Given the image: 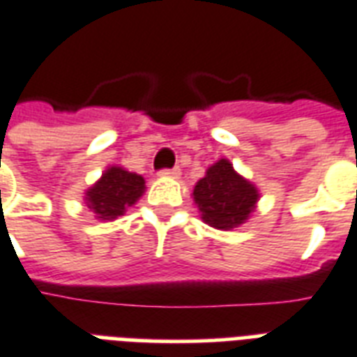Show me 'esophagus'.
Listing matches in <instances>:
<instances>
[{
  "instance_id": "esophagus-1",
  "label": "esophagus",
  "mask_w": 357,
  "mask_h": 357,
  "mask_svg": "<svg viewBox=\"0 0 357 357\" xmlns=\"http://www.w3.org/2000/svg\"><path fill=\"white\" fill-rule=\"evenodd\" d=\"M179 174H181V170H179L178 167L162 168V170H159V176H161V178H178Z\"/></svg>"
}]
</instances>
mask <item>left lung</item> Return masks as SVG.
<instances>
[{"label": "left lung", "instance_id": "obj_1", "mask_svg": "<svg viewBox=\"0 0 357 357\" xmlns=\"http://www.w3.org/2000/svg\"><path fill=\"white\" fill-rule=\"evenodd\" d=\"M192 196L204 222L217 229L237 228L254 211L259 198L254 185L241 178L226 159L209 167L206 178L196 183Z\"/></svg>", "mask_w": 357, "mask_h": 357}]
</instances>
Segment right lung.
<instances>
[{
	"instance_id": "right-lung-1",
	"label": "right lung",
	"mask_w": 357,
	"mask_h": 357,
	"mask_svg": "<svg viewBox=\"0 0 357 357\" xmlns=\"http://www.w3.org/2000/svg\"><path fill=\"white\" fill-rule=\"evenodd\" d=\"M144 192V179L120 167L105 170L102 179L86 190V204L102 220L122 217Z\"/></svg>"
}]
</instances>
